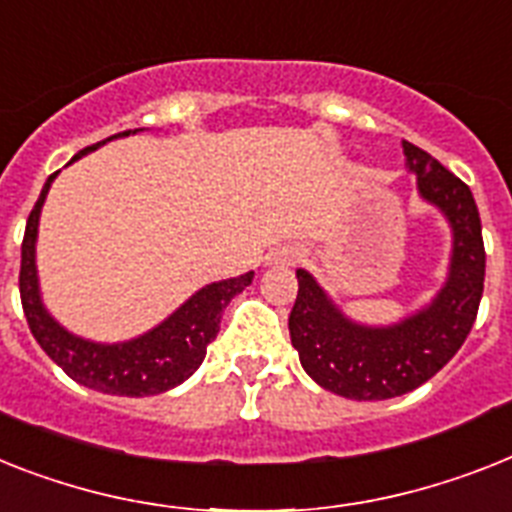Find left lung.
Returning a JSON list of instances; mask_svg holds the SVG:
<instances>
[{"instance_id":"obj_1","label":"left lung","mask_w":512,"mask_h":512,"mask_svg":"<svg viewBox=\"0 0 512 512\" xmlns=\"http://www.w3.org/2000/svg\"><path fill=\"white\" fill-rule=\"evenodd\" d=\"M405 155L418 173L421 194L442 207L455 231L450 281L434 305L400 326H355L310 273L297 270L299 292L289 315L294 350L307 376L347 400H389L426 384L463 347L484 294L486 252L471 189L410 141Z\"/></svg>"}]
</instances>
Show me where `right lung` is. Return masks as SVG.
<instances>
[{
	"label": "right lung",
	"instance_id": "1",
	"mask_svg": "<svg viewBox=\"0 0 512 512\" xmlns=\"http://www.w3.org/2000/svg\"><path fill=\"white\" fill-rule=\"evenodd\" d=\"M128 134L131 131H123L118 136ZM110 139H115V136H110ZM99 144H105V141H99ZM99 144L86 147L73 160L97 149ZM54 176L57 173L47 178L39 202L33 205L31 215H28L23 247H20V302H23V313H26L33 339L73 381L89 386V389L118 394V397H149V394L168 392L181 381H186L202 365L207 355V344L213 342L220 331L223 307L231 302L234 294L242 292L244 286L252 284V273L205 286L184 307H178L168 321L160 323L155 331L134 339V342H83L49 318L39 299V286H36L33 244H36L41 205H44V197H47Z\"/></svg>",
	"mask_w": 512,
	"mask_h": 512
}]
</instances>
